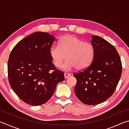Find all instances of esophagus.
Masks as SVG:
<instances>
[{
    "label": "esophagus",
    "instance_id": "obj_1",
    "mask_svg": "<svg viewBox=\"0 0 129 129\" xmlns=\"http://www.w3.org/2000/svg\"><path fill=\"white\" fill-rule=\"evenodd\" d=\"M71 76V74H70V73H64L65 78H68V77H69Z\"/></svg>",
    "mask_w": 129,
    "mask_h": 129
}]
</instances>
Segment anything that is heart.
<instances>
[{"mask_svg":"<svg viewBox=\"0 0 129 129\" xmlns=\"http://www.w3.org/2000/svg\"><path fill=\"white\" fill-rule=\"evenodd\" d=\"M49 55L54 66L61 67L65 71L73 68L83 70L91 64L94 56V49L91 44L84 42L73 35L65 36L60 39L58 46L53 45L49 49Z\"/></svg>","mask_w":129,"mask_h":129,"instance_id":"b5f03b06","label":"heart"}]
</instances>
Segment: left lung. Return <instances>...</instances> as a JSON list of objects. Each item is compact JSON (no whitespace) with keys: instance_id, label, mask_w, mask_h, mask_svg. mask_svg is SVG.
<instances>
[{"instance_id":"1","label":"left lung","mask_w":129,"mask_h":129,"mask_svg":"<svg viewBox=\"0 0 129 129\" xmlns=\"http://www.w3.org/2000/svg\"><path fill=\"white\" fill-rule=\"evenodd\" d=\"M91 43L94 49L92 62L73 76L77 80L75 92L78 99L85 104L94 105L114 93L121 76L122 63L116 49L108 41L93 35Z\"/></svg>"}]
</instances>
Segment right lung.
I'll list each match as a JSON object with an SVG mask.
<instances>
[{
    "mask_svg": "<svg viewBox=\"0 0 129 129\" xmlns=\"http://www.w3.org/2000/svg\"><path fill=\"white\" fill-rule=\"evenodd\" d=\"M55 39L47 32H34L19 41L10 53V86L22 101L31 105L47 102L57 84L64 80V73L56 69L49 55Z\"/></svg>",
    "mask_w": 129,
    "mask_h": 129,
    "instance_id": "right-lung-1",
    "label": "right lung"
}]
</instances>
